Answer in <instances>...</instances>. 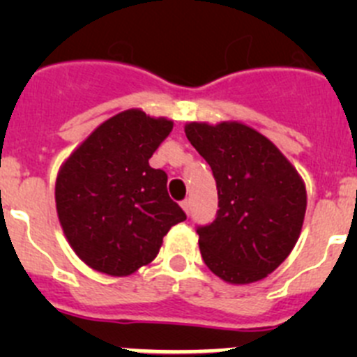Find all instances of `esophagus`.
Listing matches in <instances>:
<instances>
[{"mask_svg":"<svg viewBox=\"0 0 357 357\" xmlns=\"http://www.w3.org/2000/svg\"><path fill=\"white\" fill-rule=\"evenodd\" d=\"M181 207H183V211L186 212V214H190V208H192V200H190V199L183 200L181 202Z\"/></svg>","mask_w":357,"mask_h":357,"instance_id":"1","label":"esophagus"}]
</instances>
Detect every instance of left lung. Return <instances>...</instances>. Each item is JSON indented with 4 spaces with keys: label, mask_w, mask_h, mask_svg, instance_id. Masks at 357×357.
Segmentation results:
<instances>
[{
    "label": "left lung",
    "mask_w": 357,
    "mask_h": 357,
    "mask_svg": "<svg viewBox=\"0 0 357 357\" xmlns=\"http://www.w3.org/2000/svg\"><path fill=\"white\" fill-rule=\"evenodd\" d=\"M185 132L218 186L215 219L197 228L202 259L233 285L266 278L301 235L307 205L304 181L266 136L245 124L190 122Z\"/></svg>",
    "instance_id": "1"
}]
</instances>
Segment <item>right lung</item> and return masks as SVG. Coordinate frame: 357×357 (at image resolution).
<instances>
[{
	"mask_svg": "<svg viewBox=\"0 0 357 357\" xmlns=\"http://www.w3.org/2000/svg\"><path fill=\"white\" fill-rule=\"evenodd\" d=\"M171 131L172 121L124 110L98 126L60 169V225L95 271L131 275L157 257L162 238L186 219L169 197L167 174L149 164Z\"/></svg>",
	"mask_w": 357,
	"mask_h": 357,
	"instance_id": "right-lung-1",
	"label": "right lung"
}]
</instances>
